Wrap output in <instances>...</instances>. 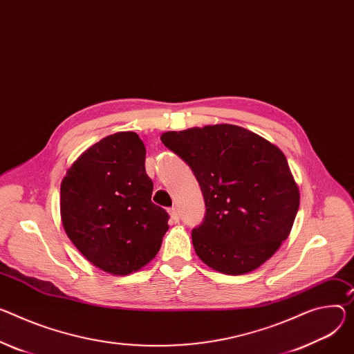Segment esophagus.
<instances>
[{
  "mask_svg": "<svg viewBox=\"0 0 354 354\" xmlns=\"http://www.w3.org/2000/svg\"><path fill=\"white\" fill-rule=\"evenodd\" d=\"M168 213H169V217H171V220L172 221H179V210L176 209V207H171L169 210H168Z\"/></svg>",
  "mask_w": 354,
  "mask_h": 354,
  "instance_id": "esophagus-1",
  "label": "esophagus"
}]
</instances>
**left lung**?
Returning a JSON list of instances; mask_svg holds the SVG:
<instances>
[{
  "label": "left lung",
  "instance_id": "1",
  "mask_svg": "<svg viewBox=\"0 0 354 354\" xmlns=\"http://www.w3.org/2000/svg\"><path fill=\"white\" fill-rule=\"evenodd\" d=\"M194 171L206 217L192 232L199 259L243 275L261 267L291 233L299 187L283 152L247 128L214 124L160 136Z\"/></svg>",
  "mask_w": 354,
  "mask_h": 354
}]
</instances>
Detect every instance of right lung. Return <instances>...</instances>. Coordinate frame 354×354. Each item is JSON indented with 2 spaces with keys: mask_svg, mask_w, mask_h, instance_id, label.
Wrapping results in <instances>:
<instances>
[{
  "mask_svg": "<svg viewBox=\"0 0 354 354\" xmlns=\"http://www.w3.org/2000/svg\"><path fill=\"white\" fill-rule=\"evenodd\" d=\"M145 145L120 131L88 147L60 183V218L75 247L111 275L140 271L158 254L168 213L151 202Z\"/></svg>",
  "mask_w": 354,
  "mask_h": 354,
  "instance_id": "right-lung-1",
  "label": "right lung"
}]
</instances>
